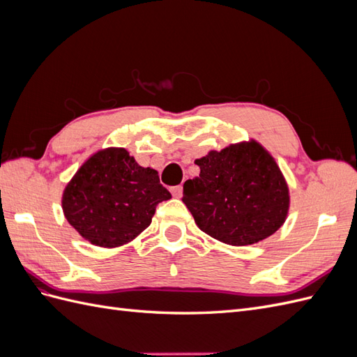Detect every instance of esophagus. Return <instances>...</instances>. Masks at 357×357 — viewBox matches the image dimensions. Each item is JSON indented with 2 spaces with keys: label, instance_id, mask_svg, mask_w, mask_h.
Wrapping results in <instances>:
<instances>
[{
  "label": "esophagus",
  "instance_id": "1",
  "mask_svg": "<svg viewBox=\"0 0 357 357\" xmlns=\"http://www.w3.org/2000/svg\"><path fill=\"white\" fill-rule=\"evenodd\" d=\"M171 193H172V197H174V198H180L181 193H183V186L172 188V189H171Z\"/></svg>",
  "mask_w": 357,
  "mask_h": 357
}]
</instances>
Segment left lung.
Returning a JSON list of instances; mask_svg holds the SVG:
<instances>
[{"mask_svg":"<svg viewBox=\"0 0 357 357\" xmlns=\"http://www.w3.org/2000/svg\"><path fill=\"white\" fill-rule=\"evenodd\" d=\"M201 172L183 185L198 228L229 245L271 236L287 219L290 195L275 159L256 139L234 143L197 159Z\"/></svg>","mask_w":357,"mask_h":357,"instance_id":"8db88e82","label":"left lung"}]
</instances>
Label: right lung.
Here are the masks:
<instances>
[{"label":"right lung","mask_w":357,"mask_h":357,"mask_svg":"<svg viewBox=\"0 0 357 357\" xmlns=\"http://www.w3.org/2000/svg\"><path fill=\"white\" fill-rule=\"evenodd\" d=\"M169 198L156 169L138 165L123 147H107L83 162L61 202L66 219L86 241L113 248L149 228L156 205Z\"/></svg>","instance_id":"right-lung-1"}]
</instances>
